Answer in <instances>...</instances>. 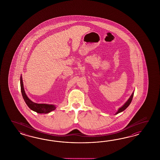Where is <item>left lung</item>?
I'll use <instances>...</instances> for the list:
<instances>
[{
    "label": "left lung",
    "mask_w": 160,
    "mask_h": 160,
    "mask_svg": "<svg viewBox=\"0 0 160 160\" xmlns=\"http://www.w3.org/2000/svg\"><path fill=\"white\" fill-rule=\"evenodd\" d=\"M133 95H134V92H132V94H131V96L128 98V100L127 101L126 103L118 110V111H117V112L116 113V114H118V113H120V112H123L124 110H126V108L130 104L131 101H132V100Z\"/></svg>",
    "instance_id": "obj_1"
}]
</instances>
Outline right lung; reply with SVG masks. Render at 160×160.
Instances as JSON below:
<instances>
[{"instance_id": "1", "label": "right lung", "mask_w": 160, "mask_h": 160, "mask_svg": "<svg viewBox=\"0 0 160 160\" xmlns=\"http://www.w3.org/2000/svg\"><path fill=\"white\" fill-rule=\"evenodd\" d=\"M20 87H21V92H22V94L24 99V102L32 110L38 113L46 114L56 109V107L54 105L47 104H38L31 101L26 96L24 92L23 83L22 76L20 77Z\"/></svg>"}]
</instances>
